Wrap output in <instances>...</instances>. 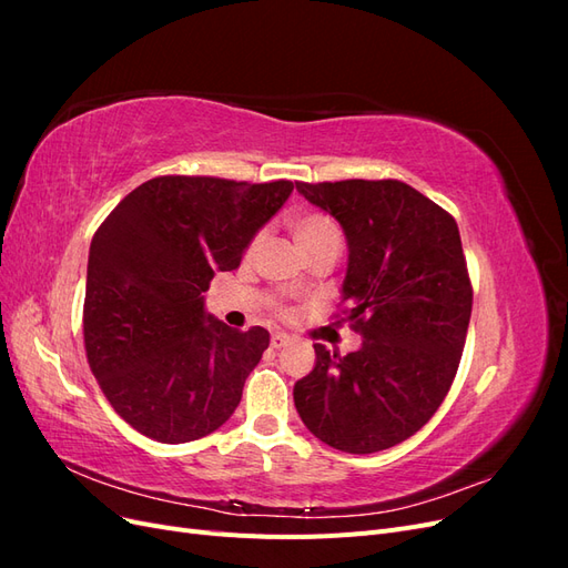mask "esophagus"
<instances>
[{
    "label": "esophagus",
    "mask_w": 568,
    "mask_h": 568,
    "mask_svg": "<svg viewBox=\"0 0 568 568\" xmlns=\"http://www.w3.org/2000/svg\"><path fill=\"white\" fill-rule=\"evenodd\" d=\"M291 338L286 336V334H272V338H270V343H272V348H284L286 346V343H288Z\"/></svg>",
    "instance_id": "esophagus-1"
}]
</instances>
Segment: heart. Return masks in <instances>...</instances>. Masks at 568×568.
Masks as SVG:
<instances>
[{
	"mask_svg": "<svg viewBox=\"0 0 568 568\" xmlns=\"http://www.w3.org/2000/svg\"><path fill=\"white\" fill-rule=\"evenodd\" d=\"M291 232H294L296 244L303 253L313 251L322 244L338 242V227L332 217L322 213H303L291 220Z\"/></svg>",
	"mask_w": 568,
	"mask_h": 568,
	"instance_id": "heart-1",
	"label": "heart"
}]
</instances>
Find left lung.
Masks as SVG:
<instances>
[{
  "instance_id": "8db88e82",
  "label": "left lung",
  "mask_w": 568,
  "mask_h": 568,
  "mask_svg": "<svg viewBox=\"0 0 568 568\" xmlns=\"http://www.w3.org/2000/svg\"><path fill=\"white\" fill-rule=\"evenodd\" d=\"M296 189L346 234L341 298L363 334L348 355L315 343V367L294 386L296 409L341 453L393 448L434 417L459 367L471 282L457 222L398 180Z\"/></svg>"
}]
</instances>
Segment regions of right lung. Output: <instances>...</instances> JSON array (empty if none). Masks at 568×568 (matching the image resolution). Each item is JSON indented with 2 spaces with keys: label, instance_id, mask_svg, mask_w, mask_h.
<instances>
[{
  "label": "right lung",
  "instance_id": "1",
  "mask_svg": "<svg viewBox=\"0 0 568 568\" xmlns=\"http://www.w3.org/2000/svg\"><path fill=\"white\" fill-rule=\"evenodd\" d=\"M294 182L165 175L140 184L97 230L84 291V351L113 409L159 443L213 434L270 346L205 311L215 272L236 270Z\"/></svg>",
  "mask_w": 568,
  "mask_h": 568
}]
</instances>
